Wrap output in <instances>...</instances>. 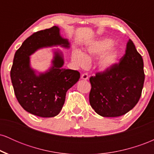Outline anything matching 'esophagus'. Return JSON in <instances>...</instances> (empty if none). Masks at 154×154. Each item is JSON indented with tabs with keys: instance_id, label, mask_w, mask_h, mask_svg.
<instances>
[{
	"instance_id": "1",
	"label": "esophagus",
	"mask_w": 154,
	"mask_h": 154,
	"mask_svg": "<svg viewBox=\"0 0 154 154\" xmlns=\"http://www.w3.org/2000/svg\"><path fill=\"white\" fill-rule=\"evenodd\" d=\"M81 78H82V79H85V80H87V79H88V75L87 73H84L82 74V75H81Z\"/></svg>"
}]
</instances>
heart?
Instances as JSON below:
<instances>
[{
    "label": "heart",
    "instance_id": "1",
    "mask_svg": "<svg viewBox=\"0 0 154 154\" xmlns=\"http://www.w3.org/2000/svg\"><path fill=\"white\" fill-rule=\"evenodd\" d=\"M113 41L110 39H104L92 43L87 48L86 54L82 51L75 50L72 53V61L77 66L85 68L92 57H98V67L102 70H109L117 62L119 52L115 48H110Z\"/></svg>",
    "mask_w": 154,
    "mask_h": 154
}]
</instances>
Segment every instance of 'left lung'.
Wrapping results in <instances>:
<instances>
[{
  "label": "left lung",
  "instance_id": "8db88e82",
  "mask_svg": "<svg viewBox=\"0 0 154 154\" xmlns=\"http://www.w3.org/2000/svg\"><path fill=\"white\" fill-rule=\"evenodd\" d=\"M144 80L143 60L130 39L119 63L90 78L91 107L104 117L127 114L139 101Z\"/></svg>",
  "mask_w": 154,
  "mask_h": 154
}]
</instances>
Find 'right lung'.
<instances>
[{"label": "right lung", "mask_w": 154, "mask_h": 154, "mask_svg": "<svg viewBox=\"0 0 154 154\" xmlns=\"http://www.w3.org/2000/svg\"><path fill=\"white\" fill-rule=\"evenodd\" d=\"M69 48L67 39L60 35L54 26L35 32L16 51L11 69V79L17 99L27 112L40 117L58 115L64 104L66 93L80 77L78 71L63 69V58L60 51L54 52L52 66L44 73L31 68L29 56L42 48L56 46Z\"/></svg>", "instance_id": "obj_1"}]
</instances>
